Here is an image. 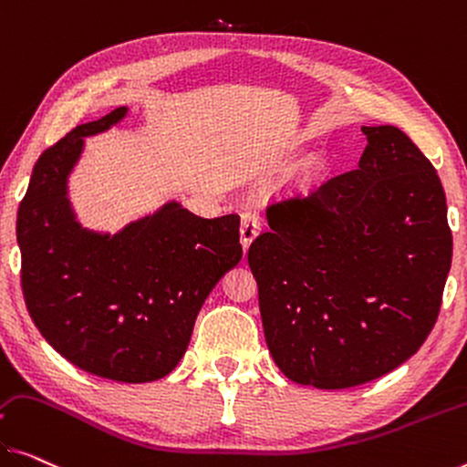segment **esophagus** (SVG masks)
Instances as JSON below:
<instances>
[{
  "mask_svg": "<svg viewBox=\"0 0 467 467\" xmlns=\"http://www.w3.org/2000/svg\"><path fill=\"white\" fill-rule=\"evenodd\" d=\"M258 232H261V217H258L254 211H244L242 213V227H240L244 250H248V246L253 244Z\"/></svg>",
  "mask_w": 467,
  "mask_h": 467,
  "instance_id": "obj_1",
  "label": "esophagus"
}]
</instances>
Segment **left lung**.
<instances>
[{"label":"left lung","instance_id":"obj_1","mask_svg":"<svg viewBox=\"0 0 467 467\" xmlns=\"http://www.w3.org/2000/svg\"><path fill=\"white\" fill-rule=\"evenodd\" d=\"M355 171L267 206L250 244L265 340L292 382L350 389L397 369L439 317L453 235L436 169L392 125Z\"/></svg>","mask_w":467,"mask_h":467}]
</instances>
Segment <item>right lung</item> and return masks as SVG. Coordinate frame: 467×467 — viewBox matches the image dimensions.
I'll use <instances>...</instances> for the list:
<instances>
[{"label": "right lung", "instance_id": "obj_1", "mask_svg": "<svg viewBox=\"0 0 467 467\" xmlns=\"http://www.w3.org/2000/svg\"><path fill=\"white\" fill-rule=\"evenodd\" d=\"M127 106L78 125L35 162L18 206L25 303L35 326L83 371L141 384L169 376L214 284L242 258L240 217L204 219L167 202L119 234L83 229L67 196L83 140Z\"/></svg>", "mask_w": 467, "mask_h": 467}]
</instances>
